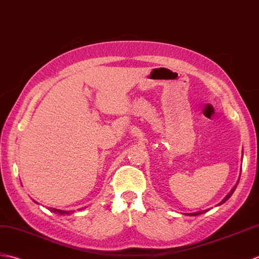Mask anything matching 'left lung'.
<instances>
[{
	"instance_id": "1",
	"label": "left lung",
	"mask_w": 259,
	"mask_h": 259,
	"mask_svg": "<svg viewBox=\"0 0 259 259\" xmlns=\"http://www.w3.org/2000/svg\"><path fill=\"white\" fill-rule=\"evenodd\" d=\"M240 177V176H239ZM239 182V181H238ZM238 182H237V184H236V185H235L234 187H233V189H232V191L231 192H229L227 195H226V196L225 197H224V199L222 200V202L220 203V204H218V205H222V204H224V203H225L226 202V200L229 198V197H231L232 196V195H233V193H234V191H235V189H236V187H237V185H238ZM206 211H207V209H206V210H204V211H196V212H191V214H187L188 216H197V215H200V214H203V212H206Z\"/></svg>"
}]
</instances>
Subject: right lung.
Returning <instances> with one entry per match:
<instances>
[{
	"instance_id": "1",
	"label": "right lung",
	"mask_w": 259,
	"mask_h": 259,
	"mask_svg": "<svg viewBox=\"0 0 259 259\" xmlns=\"http://www.w3.org/2000/svg\"><path fill=\"white\" fill-rule=\"evenodd\" d=\"M34 202H35V200H34ZM36 203V202H35ZM51 211H53V212H56V214H60V215H65V214H71V212H73L72 210L71 211H67V210H61V209H56V208H49Z\"/></svg>"
}]
</instances>
